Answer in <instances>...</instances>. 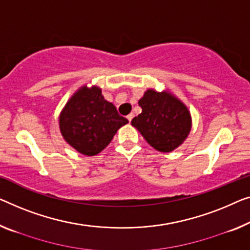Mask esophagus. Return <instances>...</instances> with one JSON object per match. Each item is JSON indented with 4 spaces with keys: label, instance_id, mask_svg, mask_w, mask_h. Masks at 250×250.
<instances>
[{
    "label": "esophagus",
    "instance_id": "1",
    "mask_svg": "<svg viewBox=\"0 0 250 250\" xmlns=\"http://www.w3.org/2000/svg\"><path fill=\"white\" fill-rule=\"evenodd\" d=\"M132 118H133V114H132V113H130V114L126 115V119H128V121H129V122H131Z\"/></svg>",
    "mask_w": 250,
    "mask_h": 250
}]
</instances>
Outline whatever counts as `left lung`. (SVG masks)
<instances>
[{"label": "left lung", "instance_id": "1", "mask_svg": "<svg viewBox=\"0 0 250 250\" xmlns=\"http://www.w3.org/2000/svg\"><path fill=\"white\" fill-rule=\"evenodd\" d=\"M141 113L132 119L147 143L161 152H170L184 143L192 128L185 104L168 91L147 89L139 100Z\"/></svg>", "mask_w": 250, "mask_h": 250}]
</instances>
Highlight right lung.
<instances>
[{"instance_id": "obj_1", "label": "right lung", "mask_w": 250, "mask_h": 250, "mask_svg": "<svg viewBox=\"0 0 250 250\" xmlns=\"http://www.w3.org/2000/svg\"><path fill=\"white\" fill-rule=\"evenodd\" d=\"M112 103L104 100L101 88L82 86L59 115L62 136L74 149L86 156L101 152L122 125L128 124Z\"/></svg>"}]
</instances>
